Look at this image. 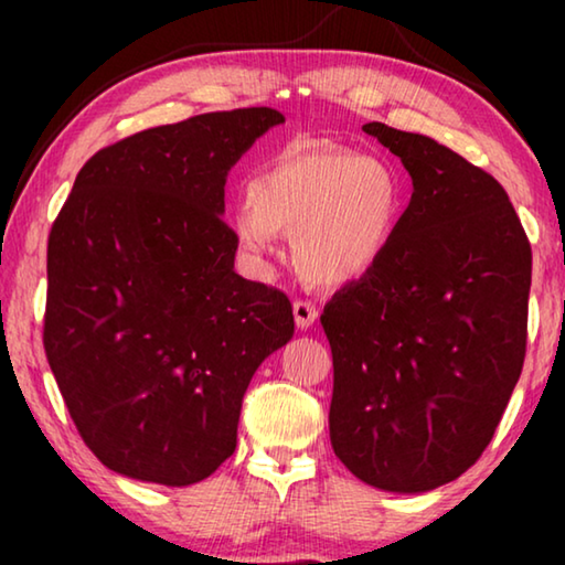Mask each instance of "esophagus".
I'll return each instance as SVG.
<instances>
[{"mask_svg": "<svg viewBox=\"0 0 565 565\" xmlns=\"http://www.w3.org/2000/svg\"><path fill=\"white\" fill-rule=\"evenodd\" d=\"M317 319H319V306L317 303L303 301V299L294 301V321H296V327H299L301 331L311 329L313 323H317Z\"/></svg>", "mask_w": 565, "mask_h": 565, "instance_id": "obj_1", "label": "esophagus"}]
</instances>
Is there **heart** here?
<instances>
[{"label":"heart","instance_id":"b5f03b06","mask_svg":"<svg viewBox=\"0 0 565 565\" xmlns=\"http://www.w3.org/2000/svg\"><path fill=\"white\" fill-rule=\"evenodd\" d=\"M248 204L228 216L238 254L266 266L276 234H291L303 279L343 286L384 262L406 224L411 189L396 164L359 151L294 141L248 179Z\"/></svg>","mask_w":565,"mask_h":565}]
</instances>
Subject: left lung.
<instances>
[{
	"label": "left lung",
	"mask_w": 565,
	"mask_h": 565,
	"mask_svg": "<svg viewBox=\"0 0 565 565\" xmlns=\"http://www.w3.org/2000/svg\"><path fill=\"white\" fill-rule=\"evenodd\" d=\"M363 131L414 194L374 271L321 313L331 343V446L359 481L426 493L491 444L521 376L531 244L503 186L424 134Z\"/></svg>",
	"instance_id": "1"
}]
</instances>
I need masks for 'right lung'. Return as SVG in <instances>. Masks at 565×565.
<instances>
[{"label":"right lung","mask_w":565,"mask_h":565,"mask_svg":"<svg viewBox=\"0 0 565 565\" xmlns=\"http://www.w3.org/2000/svg\"><path fill=\"white\" fill-rule=\"evenodd\" d=\"M284 117L212 111L102 149L46 248L44 349L76 431L109 471L204 481L236 448L248 381L294 337L291 303L234 271L232 167Z\"/></svg>","instance_id":"add662e5"}]
</instances>
